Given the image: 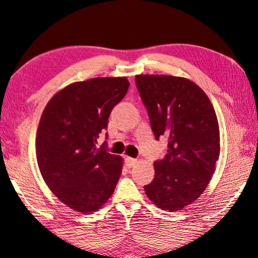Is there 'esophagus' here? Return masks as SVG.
Segmentation results:
<instances>
[{"instance_id": "1", "label": "esophagus", "mask_w": 258, "mask_h": 258, "mask_svg": "<svg viewBox=\"0 0 258 258\" xmlns=\"http://www.w3.org/2000/svg\"><path fill=\"white\" fill-rule=\"evenodd\" d=\"M125 163H126L127 167L131 168V167H133V165H135L136 163H137V159L132 158V157H125Z\"/></svg>"}]
</instances>
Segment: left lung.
<instances>
[{
	"mask_svg": "<svg viewBox=\"0 0 258 258\" xmlns=\"http://www.w3.org/2000/svg\"><path fill=\"white\" fill-rule=\"evenodd\" d=\"M137 89L155 138H168L167 155L153 163L145 193L156 206L176 212L204 193L220 153L219 123L210 99L183 77L138 75Z\"/></svg>",
	"mask_w": 258,
	"mask_h": 258,
	"instance_id": "left-lung-1",
	"label": "left lung"
}]
</instances>
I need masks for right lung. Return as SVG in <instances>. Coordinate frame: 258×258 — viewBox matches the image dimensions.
I'll use <instances>...</instances> for the list:
<instances>
[{
  "label": "right lung",
  "instance_id": "add662e5",
  "mask_svg": "<svg viewBox=\"0 0 258 258\" xmlns=\"http://www.w3.org/2000/svg\"><path fill=\"white\" fill-rule=\"evenodd\" d=\"M125 77L76 82L48 101L37 133V159L52 193L77 212H94L112 197L122 158L97 146L112 109L123 99ZM107 138V133H106Z\"/></svg>",
  "mask_w": 258,
  "mask_h": 258
}]
</instances>
